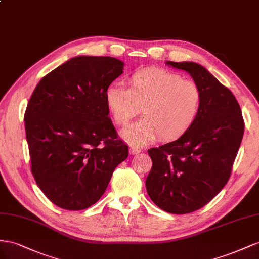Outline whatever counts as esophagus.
Listing matches in <instances>:
<instances>
[{
	"label": "esophagus",
	"instance_id": "esophagus-1",
	"mask_svg": "<svg viewBox=\"0 0 259 259\" xmlns=\"http://www.w3.org/2000/svg\"><path fill=\"white\" fill-rule=\"evenodd\" d=\"M129 152H130L131 155H135V154H139L140 152H141V150L138 149V147H136V146H130Z\"/></svg>",
	"mask_w": 259,
	"mask_h": 259
}]
</instances>
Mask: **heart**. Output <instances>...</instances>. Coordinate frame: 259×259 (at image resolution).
<instances>
[{
	"instance_id": "obj_1",
	"label": "heart",
	"mask_w": 259,
	"mask_h": 259,
	"mask_svg": "<svg viewBox=\"0 0 259 259\" xmlns=\"http://www.w3.org/2000/svg\"><path fill=\"white\" fill-rule=\"evenodd\" d=\"M105 103L115 124L127 125L142 108L143 118L123 130L127 141L143 145L156 139L182 136L195 122L202 108L203 91L195 81L159 68L135 72L127 88L113 83L105 90Z\"/></svg>"
}]
</instances>
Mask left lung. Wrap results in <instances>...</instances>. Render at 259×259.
Listing matches in <instances>:
<instances>
[{
  "label": "left lung",
  "instance_id": "8db88e82",
  "mask_svg": "<svg viewBox=\"0 0 259 259\" xmlns=\"http://www.w3.org/2000/svg\"><path fill=\"white\" fill-rule=\"evenodd\" d=\"M189 72L203 91L192 127L176 141L150 149L152 169L145 187L155 205L170 213H189L215 197L230 178L244 134L238 101L203 66L166 62Z\"/></svg>",
  "mask_w": 259,
  "mask_h": 259
}]
</instances>
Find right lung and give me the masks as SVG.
<instances>
[{"label": "right lung", "instance_id": "obj_1", "mask_svg": "<svg viewBox=\"0 0 259 259\" xmlns=\"http://www.w3.org/2000/svg\"><path fill=\"white\" fill-rule=\"evenodd\" d=\"M123 65L109 56L70 58L40 80L28 102L25 128L33 178L63 209L97 203L128 157L105 103V90Z\"/></svg>", "mask_w": 259, "mask_h": 259}]
</instances>
